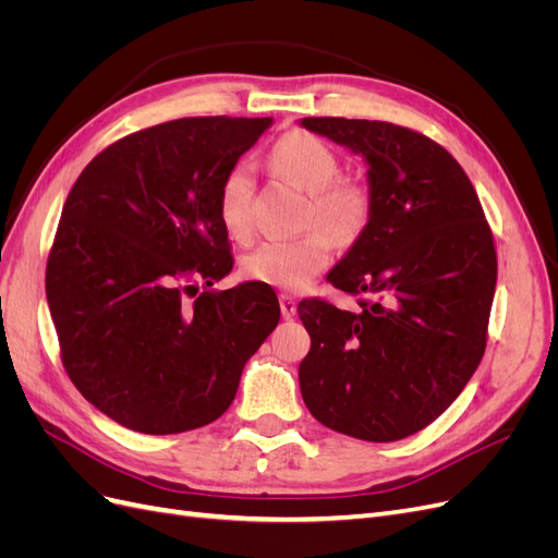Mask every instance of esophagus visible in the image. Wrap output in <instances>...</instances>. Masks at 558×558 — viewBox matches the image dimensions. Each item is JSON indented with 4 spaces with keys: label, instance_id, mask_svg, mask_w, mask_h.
I'll list each match as a JSON object with an SVG mask.
<instances>
[{
    "label": "esophagus",
    "instance_id": "obj_1",
    "mask_svg": "<svg viewBox=\"0 0 558 558\" xmlns=\"http://www.w3.org/2000/svg\"><path fill=\"white\" fill-rule=\"evenodd\" d=\"M279 307H281V316H283V318H293L295 312H298V302H295L293 295L281 293V295H279Z\"/></svg>",
    "mask_w": 558,
    "mask_h": 558
}]
</instances>
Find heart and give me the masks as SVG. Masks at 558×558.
Instances as JSON below:
<instances>
[{
  "label": "heart",
  "instance_id": "obj_1",
  "mask_svg": "<svg viewBox=\"0 0 558 558\" xmlns=\"http://www.w3.org/2000/svg\"><path fill=\"white\" fill-rule=\"evenodd\" d=\"M272 165L286 179L310 193L305 226H316L295 240L263 242L244 258V275L281 291H302L328 267L337 246L361 238L373 211V195L361 181L337 179L335 150L310 132H286L272 148ZM253 174L246 162L230 167L218 189V218L238 240L251 232Z\"/></svg>",
  "mask_w": 558,
  "mask_h": 558
}]
</instances>
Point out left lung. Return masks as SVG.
Here are the masks:
<instances>
[{"mask_svg":"<svg viewBox=\"0 0 558 558\" xmlns=\"http://www.w3.org/2000/svg\"><path fill=\"white\" fill-rule=\"evenodd\" d=\"M300 125L365 158L373 211L326 279L375 298L363 312L300 302L312 337L302 400L337 433L396 442L433 424L484 356L498 275L492 230L463 167L424 134L349 118Z\"/></svg>","mask_w":558,"mask_h":558,"instance_id":"1","label":"left lung"}]
</instances>
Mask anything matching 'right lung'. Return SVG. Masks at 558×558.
Returning <instances> with one entry per match:
<instances>
[{"instance_id": "obj_1", "label": "right lung", "mask_w": 558, "mask_h": 558, "mask_svg": "<svg viewBox=\"0 0 558 558\" xmlns=\"http://www.w3.org/2000/svg\"><path fill=\"white\" fill-rule=\"evenodd\" d=\"M272 118H179L111 144L66 195L46 265L62 363L130 430L207 426L279 324L267 283L199 293L232 269L218 189Z\"/></svg>"}]
</instances>
